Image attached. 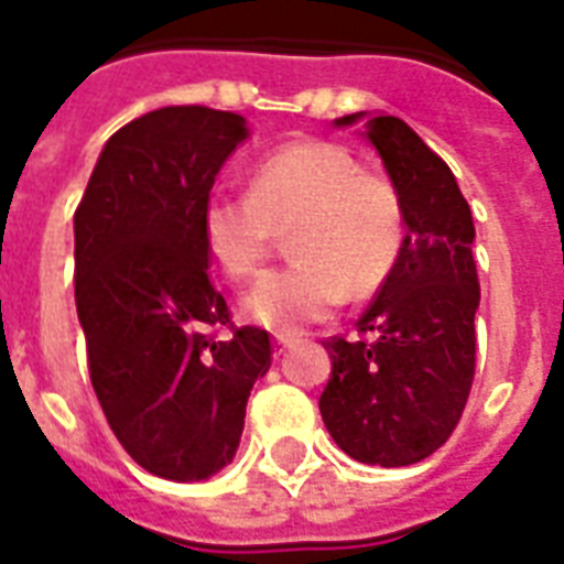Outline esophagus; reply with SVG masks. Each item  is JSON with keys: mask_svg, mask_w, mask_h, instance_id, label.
I'll use <instances>...</instances> for the list:
<instances>
[{"mask_svg": "<svg viewBox=\"0 0 564 564\" xmlns=\"http://www.w3.org/2000/svg\"><path fill=\"white\" fill-rule=\"evenodd\" d=\"M292 343H295V337H292V334H283V330H278V334H274V355H283V351L290 349Z\"/></svg>", "mask_w": 564, "mask_h": 564, "instance_id": "34e87169", "label": "esophagus"}]
</instances>
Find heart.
<instances>
[{"mask_svg": "<svg viewBox=\"0 0 564 564\" xmlns=\"http://www.w3.org/2000/svg\"><path fill=\"white\" fill-rule=\"evenodd\" d=\"M290 230V265L263 274L242 299V316L292 330L322 322L343 299L376 295L405 245V206L393 180L364 171L330 141H295L251 167L248 192H215L200 213L213 263L242 283Z\"/></svg>", "mask_w": 564, "mask_h": 564, "instance_id": "obj_1", "label": "heart"}]
</instances>
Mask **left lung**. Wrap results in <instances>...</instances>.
I'll return each mask as SVG.
<instances>
[{
	"instance_id": "8db88e82",
	"label": "left lung",
	"mask_w": 564,
	"mask_h": 564,
	"mask_svg": "<svg viewBox=\"0 0 564 564\" xmlns=\"http://www.w3.org/2000/svg\"><path fill=\"white\" fill-rule=\"evenodd\" d=\"M364 118L346 115L339 127ZM405 206V245L390 281L358 319V337H330L322 420L346 455L408 467L444 446L476 372L479 278L473 215L453 171L402 118L378 115L364 132Z\"/></svg>"
}]
</instances>
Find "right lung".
Segmentation results:
<instances>
[{"label": "right lung", "mask_w": 564, "mask_h": 564, "mask_svg": "<svg viewBox=\"0 0 564 564\" xmlns=\"http://www.w3.org/2000/svg\"><path fill=\"white\" fill-rule=\"evenodd\" d=\"M242 115L165 106L120 127L73 215L88 372L120 446L144 470L200 482L234 462L269 334L236 328L209 281L200 213Z\"/></svg>", "instance_id": "add662e5"}]
</instances>
